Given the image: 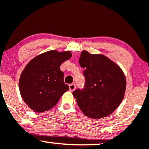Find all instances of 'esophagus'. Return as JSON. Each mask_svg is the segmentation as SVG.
I'll list each match as a JSON object with an SVG mask.
<instances>
[{"mask_svg": "<svg viewBox=\"0 0 149 149\" xmlns=\"http://www.w3.org/2000/svg\"><path fill=\"white\" fill-rule=\"evenodd\" d=\"M69 90L71 91H73L76 89V84H71L69 85Z\"/></svg>", "mask_w": 149, "mask_h": 149, "instance_id": "obj_1", "label": "esophagus"}]
</instances>
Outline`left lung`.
Masks as SVG:
<instances>
[{"label":"left lung","instance_id":"left-lung-1","mask_svg":"<svg viewBox=\"0 0 149 149\" xmlns=\"http://www.w3.org/2000/svg\"><path fill=\"white\" fill-rule=\"evenodd\" d=\"M79 63L84 69L85 84L73 95L81 111L99 119L114 112L123 100L126 79L122 69L108 57L83 50Z\"/></svg>","mask_w":149,"mask_h":149}]
</instances>
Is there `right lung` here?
<instances>
[{
  "mask_svg": "<svg viewBox=\"0 0 149 149\" xmlns=\"http://www.w3.org/2000/svg\"><path fill=\"white\" fill-rule=\"evenodd\" d=\"M71 52H46L35 57L21 73L19 89L23 100L36 112L53 108L69 90L60 66L71 56Z\"/></svg>",
  "mask_w": 149,
  "mask_h": 149,
  "instance_id": "right-lung-1",
  "label": "right lung"
}]
</instances>
